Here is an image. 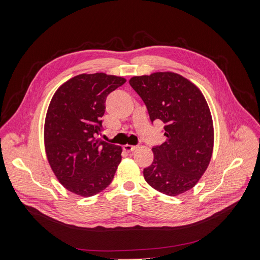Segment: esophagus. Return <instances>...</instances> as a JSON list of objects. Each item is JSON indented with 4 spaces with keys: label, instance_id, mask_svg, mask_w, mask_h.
<instances>
[{
    "label": "esophagus",
    "instance_id": "obj_1",
    "mask_svg": "<svg viewBox=\"0 0 260 260\" xmlns=\"http://www.w3.org/2000/svg\"><path fill=\"white\" fill-rule=\"evenodd\" d=\"M136 148H137V146H134V145H128V144H126V145H124L123 146V151L124 152H126V153H133L134 151H136Z\"/></svg>",
    "mask_w": 260,
    "mask_h": 260
}]
</instances>
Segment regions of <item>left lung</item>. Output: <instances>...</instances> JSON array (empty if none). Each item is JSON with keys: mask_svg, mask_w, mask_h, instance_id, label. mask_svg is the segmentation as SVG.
Segmentation results:
<instances>
[{"mask_svg": "<svg viewBox=\"0 0 260 260\" xmlns=\"http://www.w3.org/2000/svg\"><path fill=\"white\" fill-rule=\"evenodd\" d=\"M146 105L151 121L165 123L167 140L152 148L154 161L143 170L145 181L168 196L194 187L213 154L214 127L201 90L172 72L136 76L129 80Z\"/></svg>", "mask_w": 260, "mask_h": 260, "instance_id": "left-lung-1", "label": "left lung"}]
</instances>
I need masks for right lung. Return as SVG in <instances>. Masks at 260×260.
I'll return each mask as SVG.
<instances>
[{"instance_id": "right-lung-1", "label": "right lung", "mask_w": 260, "mask_h": 260, "mask_svg": "<svg viewBox=\"0 0 260 260\" xmlns=\"http://www.w3.org/2000/svg\"><path fill=\"white\" fill-rule=\"evenodd\" d=\"M125 82L104 73L81 74L52 95L44 124L46 157L60 183L76 195L93 196L114 179L122 148L95 135L102 126L106 97Z\"/></svg>"}]
</instances>
